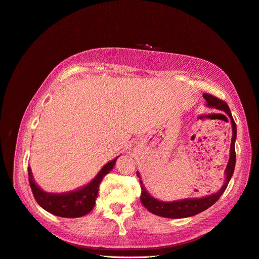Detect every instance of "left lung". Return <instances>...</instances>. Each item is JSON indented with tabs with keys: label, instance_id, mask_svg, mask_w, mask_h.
I'll use <instances>...</instances> for the list:
<instances>
[{
	"label": "left lung",
	"instance_id": "1",
	"mask_svg": "<svg viewBox=\"0 0 259 259\" xmlns=\"http://www.w3.org/2000/svg\"><path fill=\"white\" fill-rule=\"evenodd\" d=\"M202 96L205 99V102H207L208 107L224 111L225 114L230 117V120L232 123V140H231V148H230V158L227 165V168H225V171H224V175H225L224 184L215 194H212L202 198H188V199H183V200L165 202V201L157 200V199H155L154 197H152L148 193V190L144 188L143 183L140 181V184H141L140 200L144 207L147 208L151 213L160 215L163 218H170V219L188 218V217H193L200 213V212L208 209L212 204L215 203L219 200V198L221 197V195L224 193V190L227 189L231 177L234 173L235 161H236V154H235L236 124L234 122L233 117H232L231 110L229 108L228 104L224 101H222V99H219L213 95L207 94V93H204ZM137 174L139 177H140V174L139 173Z\"/></svg>",
	"mask_w": 259,
	"mask_h": 259
}]
</instances>
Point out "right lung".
<instances>
[{
	"label": "right lung",
	"instance_id": "right-lung-1",
	"mask_svg": "<svg viewBox=\"0 0 259 259\" xmlns=\"http://www.w3.org/2000/svg\"><path fill=\"white\" fill-rule=\"evenodd\" d=\"M117 158L108 162L99 170V173L86 186L64 194L46 193L35 183L31 175V169L28 166L29 185L36 201L42 209L49 213L62 218H79L92 211L95 205V200L98 194L99 184L102 180L114 168Z\"/></svg>",
	"mask_w": 259,
	"mask_h": 259
}]
</instances>
